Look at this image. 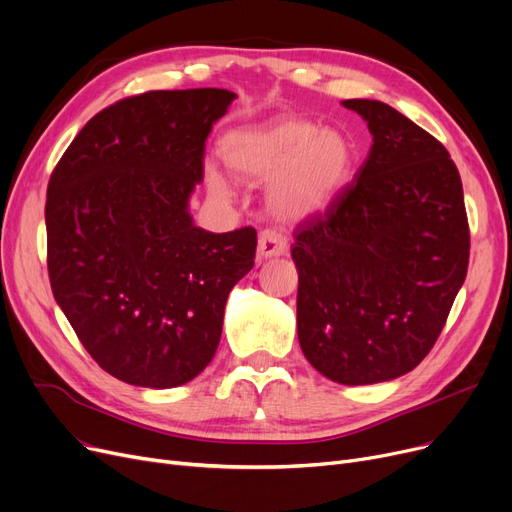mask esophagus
I'll list each match as a JSON object with an SVG mask.
<instances>
[{
  "instance_id": "34e87169",
  "label": "esophagus",
  "mask_w": 512,
  "mask_h": 512,
  "mask_svg": "<svg viewBox=\"0 0 512 512\" xmlns=\"http://www.w3.org/2000/svg\"><path fill=\"white\" fill-rule=\"evenodd\" d=\"M286 238L280 236L274 230H263L259 234V242H257V257L259 259H272V257H280L286 253Z\"/></svg>"
}]
</instances>
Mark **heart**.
Segmentation results:
<instances>
[{
    "instance_id": "1",
    "label": "heart",
    "mask_w": 512,
    "mask_h": 512,
    "mask_svg": "<svg viewBox=\"0 0 512 512\" xmlns=\"http://www.w3.org/2000/svg\"><path fill=\"white\" fill-rule=\"evenodd\" d=\"M221 152L242 180H272L270 205L286 219L328 209L347 184L355 157L345 133L297 117L232 131ZM205 180L211 192L230 196L232 184L215 165H207Z\"/></svg>"
}]
</instances>
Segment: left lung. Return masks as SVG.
<instances>
[{"label": "left lung", "mask_w": 512, "mask_h": 512, "mask_svg": "<svg viewBox=\"0 0 512 512\" xmlns=\"http://www.w3.org/2000/svg\"><path fill=\"white\" fill-rule=\"evenodd\" d=\"M372 133L368 159L295 230L297 335L341 385L393 381L435 345L469 268V219L450 152L379 100H343Z\"/></svg>", "instance_id": "left-lung-1"}]
</instances>
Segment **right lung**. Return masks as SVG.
Wrapping results in <instances>:
<instances>
[{"label": "right lung", "instance_id": "1", "mask_svg": "<svg viewBox=\"0 0 512 512\" xmlns=\"http://www.w3.org/2000/svg\"><path fill=\"white\" fill-rule=\"evenodd\" d=\"M234 92H146L85 123L52 171L46 201L52 293L87 353L115 379L169 389L219 345L257 232L213 234L188 211L205 142Z\"/></svg>", "mask_w": 512, "mask_h": 512}]
</instances>
